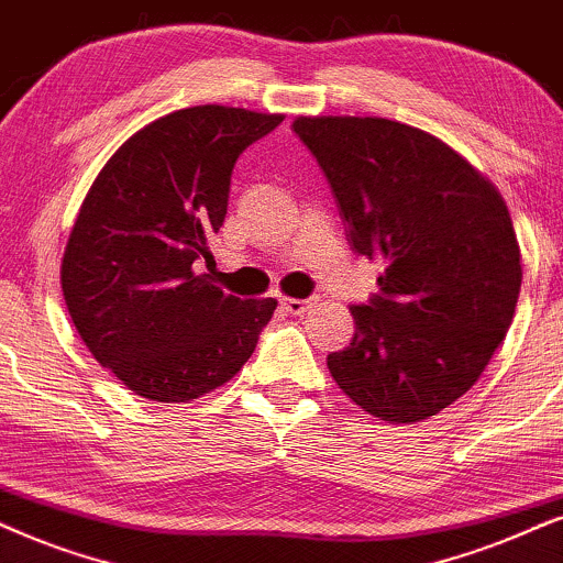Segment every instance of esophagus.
<instances>
[{
	"mask_svg": "<svg viewBox=\"0 0 563 563\" xmlns=\"http://www.w3.org/2000/svg\"><path fill=\"white\" fill-rule=\"evenodd\" d=\"M317 303V298H280V309L290 317H301L311 306Z\"/></svg>",
	"mask_w": 563,
	"mask_h": 563,
	"instance_id": "1",
	"label": "esophagus"
}]
</instances>
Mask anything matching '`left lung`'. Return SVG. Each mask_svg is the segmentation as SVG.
I'll return each mask as SVG.
<instances>
[{
    "label": "left lung",
    "instance_id": "obj_1",
    "mask_svg": "<svg viewBox=\"0 0 563 563\" xmlns=\"http://www.w3.org/2000/svg\"><path fill=\"white\" fill-rule=\"evenodd\" d=\"M358 257L384 262L353 303L355 334L327 355L366 412L416 423L460 400L507 334L522 286L507 205L452 147L389 119L298 117Z\"/></svg>",
    "mask_w": 563,
    "mask_h": 563
}]
</instances>
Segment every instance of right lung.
Returning a JSON list of instances; mask_svg holds the SVG:
<instances>
[{"mask_svg": "<svg viewBox=\"0 0 563 563\" xmlns=\"http://www.w3.org/2000/svg\"><path fill=\"white\" fill-rule=\"evenodd\" d=\"M280 113L195 106L147 124L85 197L62 262L69 317L92 358L134 395L187 402L220 387L257 347L275 298L212 286L210 239L229 210L239 155Z\"/></svg>", "mask_w": 563, "mask_h": 563, "instance_id": "right-lung-1", "label": "right lung"}]
</instances>
